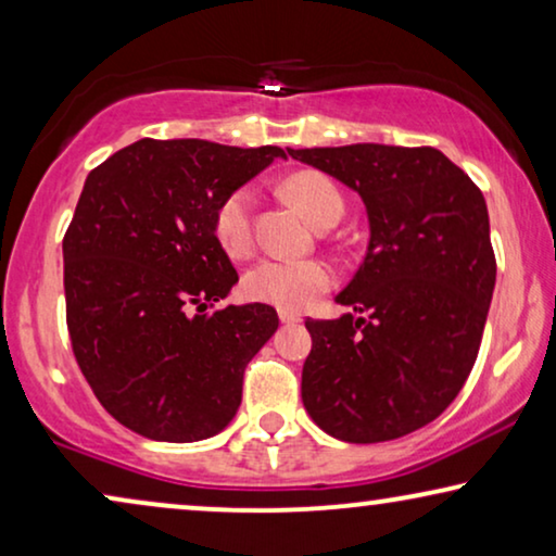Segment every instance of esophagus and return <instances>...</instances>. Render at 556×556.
Masks as SVG:
<instances>
[{"label":"esophagus","instance_id":"1","mask_svg":"<svg viewBox=\"0 0 556 556\" xmlns=\"http://www.w3.org/2000/svg\"><path fill=\"white\" fill-rule=\"evenodd\" d=\"M278 316L283 324H301V316L291 314V311H278Z\"/></svg>","mask_w":556,"mask_h":556}]
</instances>
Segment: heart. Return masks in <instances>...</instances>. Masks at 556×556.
Instances as JSON below:
<instances>
[{"label": "heart", "instance_id": "obj_1", "mask_svg": "<svg viewBox=\"0 0 556 556\" xmlns=\"http://www.w3.org/2000/svg\"><path fill=\"white\" fill-rule=\"evenodd\" d=\"M283 192L295 210L318 225L344 210L339 189L316 172H299L283 181ZM215 235L227 255L245 257L253 250V192L235 189L215 215ZM333 286V270L321 261H261L242 278V291L257 303H270L280 311H301L318 293Z\"/></svg>", "mask_w": 556, "mask_h": 556}]
</instances>
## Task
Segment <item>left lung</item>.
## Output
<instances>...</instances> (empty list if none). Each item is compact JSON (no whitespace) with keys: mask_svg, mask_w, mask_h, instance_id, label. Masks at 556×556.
Returning <instances> with one entry per match:
<instances>
[{"mask_svg":"<svg viewBox=\"0 0 556 556\" xmlns=\"http://www.w3.org/2000/svg\"><path fill=\"white\" fill-rule=\"evenodd\" d=\"M362 197L367 255L333 321L308 318L303 407L346 443H382L435 420L466 384L496 286L485 200L432 147L288 149Z\"/></svg>","mask_w":556,"mask_h":556,"instance_id":"1","label":"left lung"}]
</instances>
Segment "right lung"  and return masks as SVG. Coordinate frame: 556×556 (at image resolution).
Segmentation results:
<instances>
[{"mask_svg": "<svg viewBox=\"0 0 556 556\" xmlns=\"http://www.w3.org/2000/svg\"><path fill=\"white\" fill-rule=\"evenodd\" d=\"M278 147L141 139L88 174L63 240L67 331L90 390L128 430L197 443L238 415L242 375L278 329L238 283L215 215Z\"/></svg>", "mask_w": 556, "mask_h": 556, "instance_id": "1", "label": "right lung"}]
</instances>
